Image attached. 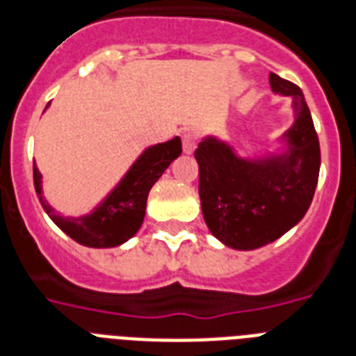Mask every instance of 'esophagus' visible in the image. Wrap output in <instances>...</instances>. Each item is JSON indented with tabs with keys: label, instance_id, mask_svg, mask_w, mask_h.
Listing matches in <instances>:
<instances>
[{
	"label": "esophagus",
	"instance_id": "1",
	"mask_svg": "<svg viewBox=\"0 0 356 356\" xmlns=\"http://www.w3.org/2000/svg\"><path fill=\"white\" fill-rule=\"evenodd\" d=\"M195 134L190 133V131H186V133L183 134V149L184 153H192V151L195 149Z\"/></svg>",
	"mask_w": 356,
	"mask_h": 356
}]
</instances>
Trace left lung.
<instances>
[{
  "instance_id": "left-lung-1",
  "label": "left lung",
  "mask_w": 356,
  "mask_h": 356,
  "mask_svg": "<svg viewBox=\"0 0 356 356\" xmlns=\"http://www.w3.org/2000/svg\"><path fill=\"white\" fill-rule=\"evenodd\" d=\"M271 90L292 97L296 122L284 153L242 159L207 136L195 149L201 211L207 227L227 248L249 251L275 242L307 214L320 175V140L298 85L270 74Z\"/></svg>"
}]
</instances>
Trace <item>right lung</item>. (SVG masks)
I'll list each match as a JSON object with an SVG mask.
<instances>
[{"label":"right lung","instance_id":"add662e5","mask_svg":"<svg viewBox=\"0 0 356 356\" xmlns=\"http://www.w3.org/2000/svg\"><path fill=\"white\" fill-rule=\"evenodd\" d=\"M181 138L175 136L164 144L151 145L134 161L111 194L85 216H63L42 195V175L33 162L35 190L42 209L60 231L86 248H116L127 242L140 229L145 216V203L151 186L164 170L181 155Z\"/></svg>","mask_w":356,"mask_h":356}]
</instances>
